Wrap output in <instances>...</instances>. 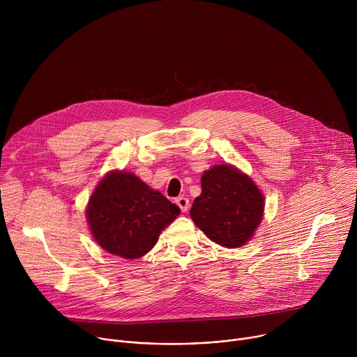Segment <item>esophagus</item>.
Segmentation results:
<instances>
[{
  "mask_svg": "<svg viewBox=\"0 0 357 357\" xmlns=\"http://www.w3.org/2000/svg\"><path fill=\"white\" fill-rule=\"evenodd\" d=\"M175 203L179 206V209H181L182 212H186V211L189 209V200H188L186 197H183V196L176 197V199H175Z\"/></svg>",
  "mask_w": 357,
  "mask_h": 357,
  "instance_id": "obj_1",
  "label": "esophagus"
}]
</instances>
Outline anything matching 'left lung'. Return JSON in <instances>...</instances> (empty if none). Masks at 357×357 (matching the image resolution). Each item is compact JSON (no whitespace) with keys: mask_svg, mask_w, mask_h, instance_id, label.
<instances>
[{"mask_svg":"<svg viewBox=\"0 0 357 357\" xmlns=\"http://www.w3.org/2000/svg\"><path fill=\"white\" fill-rule=\"evenodd\" d=\"M264 213V197L254 182L231 165H216L202 176V193L190 218L215 243L234 248L245 244Z\"/></svg>","mask_w":357,"mask_h":357,"instance_id":"obj_1","label":"left lung"}]
</instances>
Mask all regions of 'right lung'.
<instances>
[{
	"instance_id": "obj_1",
	"label": "right lung",
	"mask_w": 357,
	"mask_h": 357,
	"mask_svg": "<svg viewBox=\"0 0 357 357\" xmlns=\"http://www.w3.org/2000/svg\"><path fill=\"white\" fill-rule=\"evenodd\" d=\"M181 213L164 195L135 175L112 172L100 181L87 206L94 240L123 259H139L155 245L160 233Z\"/></svg>"
}]
</instances>
